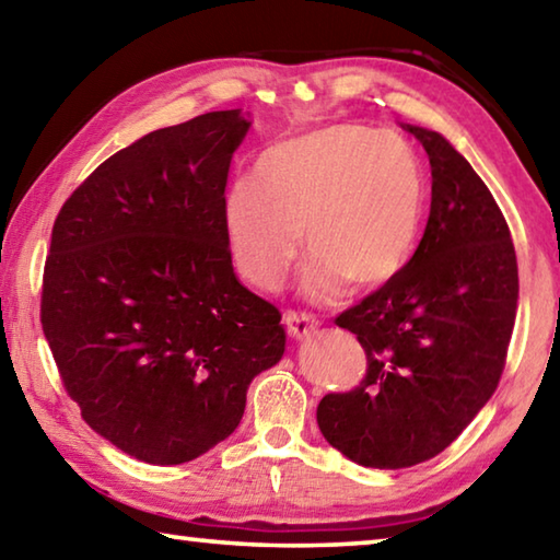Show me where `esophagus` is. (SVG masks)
I'll return each instance as SVG.
<instances>
[{
  "mask_svg": "<svg viewBox=\"0 0 560 560\" xmlns=\"http://www.w3.org/2000/svg\"><path fill=\"white\" fill-rule=\"evenodd\" d=\"M283 324H287L289 334L296 340L311 336L318 328V320L311 314H301V311H287L283 314Z\"/></svg>",
  "mask_w": 560,
  "mask_h": 560,
  "instance_id": "obj_1",
  "label": "esophagus"
}]
</instances>
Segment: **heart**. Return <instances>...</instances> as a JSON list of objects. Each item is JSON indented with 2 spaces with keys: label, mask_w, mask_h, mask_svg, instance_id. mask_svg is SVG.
I'll return each mask as SVG.
<instances>
[{
  "label": "heart",
  "mask_w": 560,
  "mask_h": 560,
  "mask_svg": "<svg viewBox=\"0 0 560 560\" xmlns=\"http://www.w3.org/2000/svg\"><path fill=\"white\" fill-rule=\"evenodd\" d=\"M424 210V175L407 140L336 122L269 148L257 179L226 189L230 254L254 287L273 289L303 246V291L330 301L371 291L410 259Z\"/></svg>",
  "instance_id": "b5f03b06"
}]
</instances>
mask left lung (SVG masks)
I'll return each mask as SVG.
<instances>
[{"mask_svg": "<svg viewBox=\"0 0 560 560\" xmlns=\"http://www.w3.org/2000/svg\"><path fill=\"white\" fill-rule=\"evenodd\" d=\"M405 128L430 158V220L400 273L336 316L368 371L316 410L328 444L375 469L415 467L459 438L504 373L518 301L514 242L489 187L440 132Z\"/></svg>", "mask_w": 560, "mask_h": 560, "instance_id": "1", "label": "left lung"}]
</instances>
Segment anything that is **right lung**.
Masks as SVG:
<instances>
[{"instance_id": "right-lung-1", "label": "right lung", "mask_w": 560, "mask_h": 560, "mask_svg": "<svg viewBox=\"0 0 560 560\" xmlns=\"http://www.w3.org/2000/svg\"><path fill=\"white\" fill-rule=\"evenodd\" d=\"M249 130L214 110L101 163L54 222L42 328L91 430L148 464L197 459L236 430L283 355L281 314L236 279L222 207Z\"/></svg>"}]
</instances>
